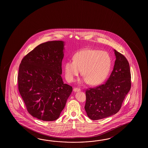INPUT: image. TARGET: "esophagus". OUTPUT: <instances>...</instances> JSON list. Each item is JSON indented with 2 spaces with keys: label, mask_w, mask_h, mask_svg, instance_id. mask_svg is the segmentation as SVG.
Returning <instances> with one entry per match:
<instances>
[{
  "label": "esophagus",
  "mask_w": 148,
  "mask_h": 148,
  "mask_svg": "<svg viewBox=\"0 0 148 148\" xmlns=\"http://www.w3.org/2000/svg\"><path fill=\"white\" fill-rule=\"evenodd\" d=\"M81 90V89L80 88H73V91L75 92H77V91H79Z\"/></svg>",
  "instance_id": "esophagus-1"
}]
</instances>
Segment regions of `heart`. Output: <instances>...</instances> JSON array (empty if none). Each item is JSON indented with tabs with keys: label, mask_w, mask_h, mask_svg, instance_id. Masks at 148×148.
<instances>
[{
	"label": "heart",
	"mask_w": 148,
	"mask_h": 148,
	"mask_svg": "<svg viewBox=\"0 0 148 148\" xmlns=\"http://www.w3.org/2000/svg\"><path fill=\"white\" fill-rule=\"evenodd\" d=\"M111 58L106 51L86 49L75 54L73 60L64 63V72L68 82L73 81L82 69L85 81L91 85H97L107 78L110 71Z\"/></svg>",
	"instance_id": "b5f03b06"
}]
</instances>
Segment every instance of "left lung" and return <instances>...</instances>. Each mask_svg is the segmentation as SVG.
<instances>
[{
	"mask_svg": "<svg viewBox=\"0 0 148 148\" xmlns=\"http://www.w3.org/2000/svg\"><path fill=\"white\" fill-rule=\"evenodd\" d=\"M116 60L106 82L86 91L85 109L92 120L106 118L120 110L131 87L129 62L122 54L114 50Z\"/></svg>",
	"mask_w": 148,
	"mask_h": 148,
	"instance_id": "obj_1",
	"label": "left lung"
}]
</instances>
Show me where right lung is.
<instances>
[{
    "label": "right lung",
    "mask_w": 148,
    "mask_h": 148,
    "mask_svg": "<svg viewBox=\"0 0 148 148\" xmlns=\"http://www.w3.org/2000/svg\"><path fill=\"white\" fill-rule=\"evenodd\" d=\"M63 50L62 41H48L35 47L20 63L19 93L28 113L38 120H57L73 90L61 75Z\"/></svg>",
    "instance_id": "obj_1"
}]
</instances>
